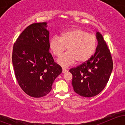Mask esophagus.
I'll use <instances>...</instances> for the list:
<instances>
[{
	"instance_id": "1",
	"label": "esophagus",
	"mask_w": 125,
	"mask_h": 125,
	"mask_svg": "<svg viewBox=\"0 0 125 125\" xmlns=\"http://www.w3.org/2000/svg\"><path fill=\"white\" fill-rule=\"evenodd\" d=\"M66 72H68L67 69H65V68L62 69V73H66Z\"/></svg>"
}]
</instances>
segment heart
Here are the masks:
<instances>
[{"mask_svg": "<svg viewBox=\"0 0 125 125\" xmlns=\"http://www.w3.org/2000/svg\"><path fill=\"white\" fill-rule=\"evenodd\" d=\"M49 47L52 53L59 57L66 51L68 52L61 57L57 62L63 67H68L77 63L89 60L95 52L97 39L94 34L81 28H72L61 33L60 37L53 36L50 40Z\"/></svg>", "mask_w": 125, "mask_h": 125, "instance_id": "1", "label": "heart"}]
</instances>
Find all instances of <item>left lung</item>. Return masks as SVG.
<instances>
[{"mask_svg": "<svg viewBox=\"0 0 125 125\" xmlns=\"http://www.w3.org/2000/svg\"><path fill=\"white\" fill-rule=\"evenodd\" d=\"M96 38L97 46L94 54L80 66L70 70L74 91L85 97L95 96L104 89L113 68L110 51L99 32H96Z\"/></svg>", "mask_w": 125, "mask_h": 125, "instance_id": "1", "label": "left lung"}]
</instances>
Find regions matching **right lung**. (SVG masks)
Wrapping results in <instances>:
<instances>
[{"label": "right lung", "instance_id": "obj_1", "mask_svg": "<svg viewBox=\"0 0 125 125\" xmlns=\"http://www.w3.org/2000/svg\"><path fill=\"white\" fill-rule=\"evenodd\" d=\"M46 28V22L30 25L19 36L12 50L17 81L26 94L35 98L47 95L62 72L50 52V32Z\"/></svg>", "mask_w": 125, "mask_h": 125}]
</instances>
